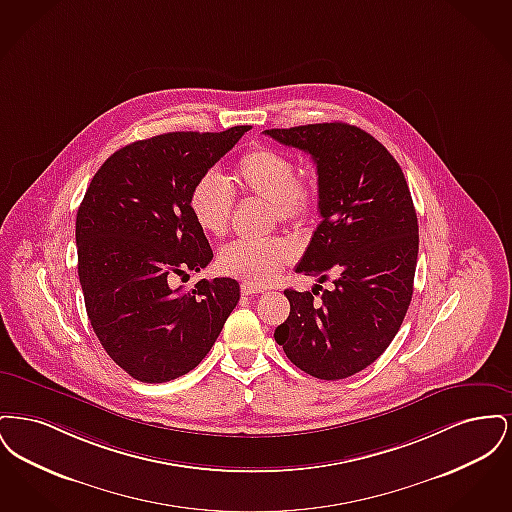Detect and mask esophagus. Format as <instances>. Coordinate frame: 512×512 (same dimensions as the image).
<instances>
[{
  "instance_id": "1",
  "label": "esophagus",
  "mask_w": 512,
  "mask_h": 512,
  "mask_svg": "<svg viewBox=\"0 0 512 512\" xmlns=\"http://www.w3.org/2000/svg\"><path fill=\"white\" fill-rule=\"evenodd\" d=\"M263 288H257V286H251V284H242V293L244 295H253V293H263Z\"/></svg>"
}]
</instances>
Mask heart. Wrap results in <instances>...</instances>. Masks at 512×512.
Wrapping results in <instances>:
<instances>
[{"label":"heart","instance_id":"1","mask_svg":"<svg viewBox=\"0 0 512 512\" xmlns=\"http://www.w3.org/2000/svg\"><path fill=\"white\" fill-rule=\"evenodd\" d=\"M234 190L247 197L267 201L272 220L303 228L318 211L317 182L309 176H295L288 155L272 147H253L236 163ZM234 190L215 172H205L195 180L190 194V211L197 226L220 238L228 232L234 213ZM295 259V247L284 238L263 242H234L219 253V268L245 284L268 286Z\"/></svg>","mask_w":512,"mask_h":512}]
</instances>
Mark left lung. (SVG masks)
I'll return each instance as SVG.
<instances>
[{
    "instance_id": "8db88e82",
    "label": "left lung",
    "mask_w": 512,
    "mask_h": 512,
    "mask_svg": "<svg viewBox=\"0 0 512 512\" xmlns=\"http://www.w3.org/2000/svg\"><path fill=\"white\" fill-rule=\"evenodd\" d=\"M265 134L313 157L322 219L295 268L318 284L313 292H284L290 317L274 340L315 378L353 376L388 349L411 305L418 220L407 180L386 147L345 122ZM330 275L335 288L323 291Z\"/></svg>"
}]
</instances>
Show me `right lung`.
I'll list each match as a JSON object with an SVG mask.
<instances>
[{
  "mask_svg": "<svg viewBox=\"0 0 512 512\" xmlns=\"http://www.w3.org/2000/svg\"><path fill=\"white\" fill-rule=\"evenodd\" d=\"M249 128L169 132L121 147L78 207L86 313L107 355L140 382L163 384L194 370L240 301L232 278H203L188 292L172 290L169 278L211 263L190 194Z\"/></svg>",
  "mask_w": 512,
  "mask_h": 512,
  "instance_id": "obj_1",
  "label": "right lung"
}]
</instances>
